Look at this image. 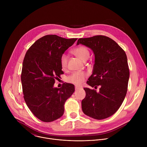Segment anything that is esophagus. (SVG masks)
Returning a JSON list of instances; mask_svg holds the SVG:
<instances>
[{
	"label": "esophagus",
	"mask_w": 147,
	"mask_h": 147,
	"mask_svg": "<svg viewBox=\"0 0 147 147\" xmlns=\"http://www.w3.org/2000/svg\"><path fill=\"white\" fill-rule=\"evenodd\" d=\"M81 88H82V87H81L77 86H75V90H78L81 89Z\"/></svg>",
	"instance_id": "34e87169"
}]
</instances>
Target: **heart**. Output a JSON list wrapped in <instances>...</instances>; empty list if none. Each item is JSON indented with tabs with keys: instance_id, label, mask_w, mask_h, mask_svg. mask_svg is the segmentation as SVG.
Instances as JSON below:
<instances>
[{
	"instance_id": "b5f03b06",
	"label": "heart",
	"mask_w": 147,
	"mask_h": 147,
	"mask_svg": "<svg viewBox=\"0 0 147 147\" xmlns=\"http://www.w3.org/2000/svg\"><path fill=\"white\" fill-rule=\"evenodd\" d=\"M72 52L82 61H86L90 56V52L88 48L83 46H80L75 48L73 50ZM67 62L68 57L65 54H63L60 58V65L63 69H66L67 68ZM86 77V74L84 73L76 71L73 73L68 77L67 81L76 85H80L85 80Z\"/></svg>"
}]
</instances>
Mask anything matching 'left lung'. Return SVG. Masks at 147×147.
<instances>
[{"label":"left lung","instance_id":"left-lung-1","mask_svg":"<svg viewBox=\"0 0 147 147\" xmlns=\"http://www.w3.org/2000/svg\"><path fill=\"white\" fill-rule=\"evenodd\" d=\"M80 44L95 55L93 73L87 83L95 88L100 86L98 92L84 88L86 95L81 102L82 110L94 119H106L116 113L127 94L130 72L126 54L115 40L104 35L80 38L77 45Z\"/></svg>","mask_w":147,"mask_h":147}]
</instances>
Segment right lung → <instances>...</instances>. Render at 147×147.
Listing matches in <instances>:
<instances>
[{
  "mask_svg": "<svg viewBox=\"0 0 147 147\" xmlns=\"http://www.w3.org/2000/svg\"><path fill=\"white\" fill-rule=\"evenodd\" d=\"M77 39L47 35L36 40L26 53L21 74L24 99L41 121L51 122L61 117L66 100L74 92L71 84H63L60 88L53 85L63 74L61 56Z\"/></svg>",
  "mask_w": 147,
  "mask_h": 147,
  "instance_id": "1",
  "label": "right lung"
}]
</instances>
